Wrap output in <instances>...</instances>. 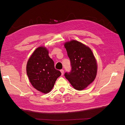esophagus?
<instances>
[{
	"instance_id": "esophagus-1",
	"label": "esophagus",
	"mask_w": 125,
	"mask_h": 125,
	"mask_svg": "<svg viewBox=\"0 0 125 125\" xmlns=\"http://www.w3.org/2000/svg\"><path fill=\"white\" fill-rule=\"evenodd\" d=\"M60 71H61V74L63 75V74H64V70L61 69V70H60Z\"/></svg>"
}]
</instances>
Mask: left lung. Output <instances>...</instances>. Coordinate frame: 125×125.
Returning <instances> with one entry per match:
<instances>
[{
    "instance_id": "1",
    "label": "left lung",
    "mask_w": 125,
    "mask_h": 125,
    "mask_svg": "<svg viewBox=\"0 0 125 125\" xmlns=\"http://www.w3.org/2000/svg\"><path fill=\"white\" fill-rule=\"evenodd\" d=\"M69 57L71 71L64 75L74 89L82 91L95 80L97 73V63L91 49L75 40L64 43Z\"/></svg>"
}]
</instances>
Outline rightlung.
I'll use <instances>...</instances> for the list:
<instances>
[{
    "label": "right lung",
    "mask_w": 125,
    "mask_h": 125,
    "mask_svg": "<svg viewBox=\"0 0 125 125\" xmlns=\"http://www.w3.org/2000/svg\"><path fill=\"white\" fill-rule=\"evenodd\" d=\"M26 72L32 86L47 94L53 88L56 81L61 74L55 68L54 62L44 46L38 47L32 54L26 65Z\"/></svg>",
    "instance_id": "add662e5"
}]
</instances>
